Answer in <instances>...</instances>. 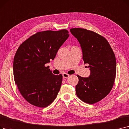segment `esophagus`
Segmentation results:
<instances>
[{"label":"esophagus","instance_id":"obj_1","mask_svg":"<svg viewBox=\"0 0 129 129\" xmlns=\"http://www.w3.org/2000/svg\"><path fill=\"white\" fill-rule=\"evenodd\" d=\"M69 76H70L69 74H66V73H63V78H68Z\"/></svg>","mask_w":129,"mask_h":129}]
</instances>
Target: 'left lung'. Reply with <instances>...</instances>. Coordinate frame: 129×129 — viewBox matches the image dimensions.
Segmentation results:
<instances>
[{
  "instance_id": "left-lung-1",
  "label": "left lung",
  "mask_w": 129,
  "mask_h": 129,
  "mask_svg": "<svg viewBox=\"0 0 129 129\" xmlns=\"http://www.w3.org/2000/svg\"><path fill=\"white\" fill-rule=\"evenodd\" d=\"M70 31L79 42L83 60L91 71L88 77L77 75L76 95L86 103H95L113 87L116 72L115 54L108 41L98 34L80 28H71Z\"/></svg>"
}]
</instances>
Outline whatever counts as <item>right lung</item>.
<instances>
[{"mask_svg": "<svg viewBox=\"0 0 129 129\" xmlns=\"http://www.w3.org/2000/svg\"><path fill=\"white\" fill-rule=\"evenodd\" d=\"M69 37L66 29L37 32L17 50L13 63L14 80L21 95L30 104L45 108L56 98L63 76L54 75L45 64L54 59Z\"/></svg>", "mask_w": 129, "mask_h": 129, "instance_id": "1", "label": "right lung"}]
</instances>
